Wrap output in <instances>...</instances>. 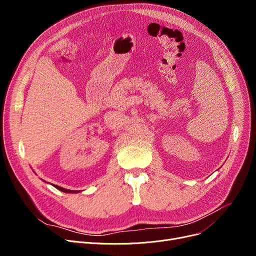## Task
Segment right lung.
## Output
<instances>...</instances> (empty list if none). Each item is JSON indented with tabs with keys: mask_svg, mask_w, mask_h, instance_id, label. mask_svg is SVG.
<instances>
[{
	"mask_svg": "<svg viewBox=\"0 0 256 256\" xmlns=\"http://www.w3.org/2000/svg\"><path fill=\"white\" fill-rule=\"evenodd\" d=\"M56 188V189H58V190H60V191H62V192H64V193H78V191H72V190H67V189H64V188H61V186H57V184H52Z\"/></svg>",
	"mask_w": 256,
	"mask_h": 256,
	"instance_id": "1",
	"label": "right lung"
}]
</instances>
